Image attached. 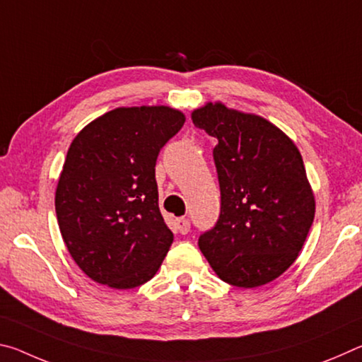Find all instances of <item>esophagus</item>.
Masks as SVG:
<instances>
[{"mask_svg": "<svg viewBox=\"0 0 362 362\" xmlns=\"http://www.w3.org/2000/svg\"><path fill=\"white\" fill-rule=\"evenodd\" d=\"M175 226H177V230H179V233H182V235H187L189 228H192V222H189V220L185 217H180L175 220Z\"/></svg>", "mask_w": 362, "mask_h": 362, "instance_id": "1", "label": "esophagus"}]
</instances>
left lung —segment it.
I'll use <instances>...</instances> for the list:
<instances>
[{"label": "left lung", "mask_w": 362, "mask_h": 362, "mask_svg": "<svg viewBox=\"0 0 362 362\" xmlns=\"http://www.w3.org/2000/svg\"><path fill=\"white\" fill-rule=\"evenodd\" d=\"M193 124L216 137L220 214L198 246L218 278L257 287L281 276L302 250L315 198L292 140L255 115L207 103Z\"/></svg>", "instance_id": "obj_1"}]
</instances>
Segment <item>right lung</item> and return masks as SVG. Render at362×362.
<instances>
[{"label": "right lung", "mask_w": 362, "mask_h": 362, "mask_svg": "<svg viewBox=\"0 0 362 362\" xmlns=\"http://www.w3.org/2000/svg\"><path fill=\"white\" fill-rule=\"evenodd\" d=\"M183 122L169 107L116 108L71 142L57 222L73 260L95 283L132 289L161 267L174 235L159 211L155 166Z\"/></svg>", "instance_id": "right-lung-1"}]
</instances>
